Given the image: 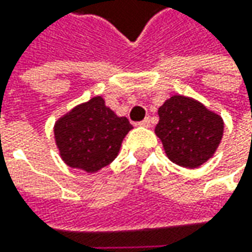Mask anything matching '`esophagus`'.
Listing matches in <instances>:
<instances>
[{"label": "esophagus", "mask_w": 252, "mask_h": 252, "mask_svg": "<svg viewBox=\"0 0 252 252\" xmlns=\"http://www.w3.org/2000/svg\"><path fill=\"white\" fill-rule=\"evenodd\" d=\"M137 125H139V126H143V127H149V126H150V119L147 118V119H144V121L139 122Z\"/></svg>", "instance_id": "obj_1"}]
</instances>
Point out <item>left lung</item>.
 <instances>
[{
    "label": "left lung",
    "mask_w": 252,
    "mask_h": 252,
    "mask_svg": "<svg viewBox=\"0 0 252 252\" xmlns=\"http://www.w3.org/2000/svg\"><path fill=\"white\" fill-rule=\"evenodd\" d=\"M158 116L156 134L169 160L181 167L202 165L213 156L221 140V118L195 99L174 95L158 109Z\"/></svg>",
    "instance_id": "8db88e82"
}]
</instances>
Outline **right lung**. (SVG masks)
Here are the masks:
<instances>
[{
	"mask_svg": "<svg viewBox=\"0 0 252 252\" xmlns=\"http://www.w3.org/2000/svg\"><path fill=\"white\" fill-rule=\"evenodd\" d=\"M130 129L126 118L116 116L101 96H95L57 122L54 137L65 164L95 172L116 158Z\"/></svg>",
	"mask_w": 252,
	"mask_h": 252,
	"instance_id": "1",
	"label": "right lung"
}]
</instances>
